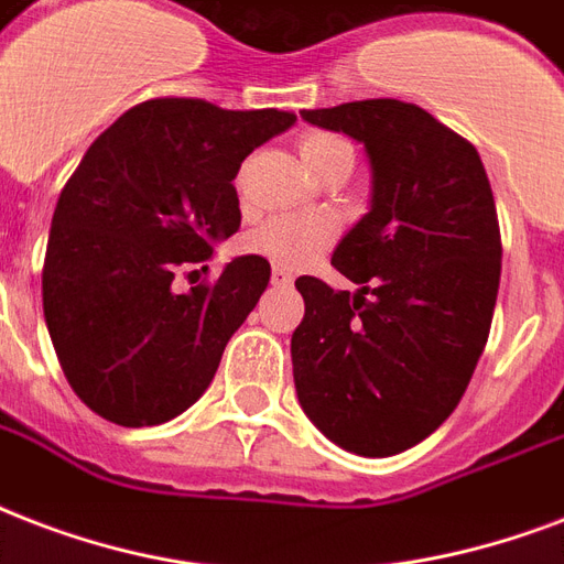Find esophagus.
Returning a JSON list of instances; mask_svg holds the SVG:
<instances>
[{"label":"esophagus","mask_w":564,"mask_h":564,"mask_svg":"<svg viewBox=\"0 0 564 564\" xmlns=\"http://www.w3.org/2000/svg\"><path fill=\"white\" fill-rule=\"evenodd\" d=\"M270 282H273V285H276V288H288V285H291V282H294V276H291L288 270L273 268V270H270Z\"/></svg>","instance_id":"obj_1"}]
</instances>
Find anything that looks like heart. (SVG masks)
I'll return each instance as SVG.
<instances>
[{"instance_id":"obj_1","label":"heart","mask_w":564,"mask_h":564,"mask_svg":"<svg viewBox=\"0 0 564 564\" xmlns=\"http://www.w3.org/2000/svg\"><path fill=\"white\" fill-rule=\"evenodd\" d=\"M303 164L314 176L338 161H352V147L338 134L312 132L300 141ZM332 241V226L317 217H273L250 235V247L276 264L300 268L323 252Z\"/></svg>"}]
</instances>
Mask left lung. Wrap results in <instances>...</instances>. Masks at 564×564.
<instances>
[{
	"label": "left lung",
	"mask_w": 564,
	"mask_h": 564,
	"mask_svg": "<svg viewBox=\"0 0 564 564\" xmlns=\"http://www.w3.org/2000/svg\"><path fill=\"white\" fill-rule=\"evenodd\" d=\"M300 115L365 143L370 212L332 252L356 294L296 279V397L326 438L382 459L447 421L486 350L503 259L495 196L474 143L417 105Z\"/></svg>",
	"instance_id": "1"
}]
</instances>
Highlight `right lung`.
Listing matches in <instances>:
<instances>
[{
  "instance_id": "add662e5",
  "label": "right lung",
  "mask_w": 564,
  "mask_h": 564,
  "mask_svg": "<svg viewBox=\"0 0 564 564\" xmlns=\"http://www.w3.org/2000/svg\"><path fill=\"white\" fill-rule=\"evenodd\" d=\"M294 123L276 108L161 96L90 143L52 214L43 317L69 388L99 417L155 426L212 386L270 264L241 256L185 294L173 279L238 232L241 161Z\"/></svg>"
}]
</instances>
